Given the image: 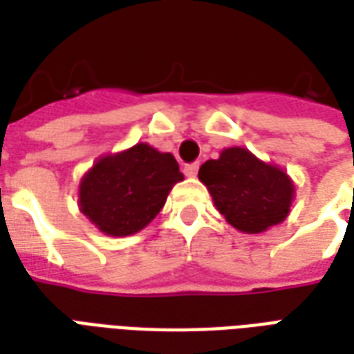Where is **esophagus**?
I'll use <instances>...</instances> for the list:
<instances>
[{"mask_svg":"<svg viewBox=\"0 0 354 354\" xmlns=\"http://www.w3.org/2000/svg\"><path fill=\"white\" fill-rule=\"evenodd\" d=\"M199 172V162H192V165H185L184 167V174L187 178H195Z\"/></svg>","mask_w":354,"mask_h":354,"instance_id":"esophagus-1","label":"esophagus"}]
</instances>
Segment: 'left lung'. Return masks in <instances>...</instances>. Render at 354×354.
<instances>
[{"instance_id":"obj_1","label":"left lung","mask_w":354,"mask_h":354,"mask_svg":"<svg viewBox=\"0 0 354 354\" xmlns=\"http://www.w3.org/2000/svg\"><path fill=\"white\" fill-rule=\"evenodd\" d=\"M218 212L235 230L263 233L290 214L296 195L292 178L277 165L258 159L246 147H225L199 169Z\"/></svg>"}]
</instances>
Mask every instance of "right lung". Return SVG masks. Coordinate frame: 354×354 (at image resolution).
Here are the masks:
<instances>
[{"label":"right lung","mask_w":354,"mask_h":354,"mask_svg":"<svg viewBox=\"0 0 354 354\" xmlns=\"http://www.w3.org/2000/svg\"><path fill=\"white\" fill-rule=\"evenodd\" d=\"M172 153L146 142L102 155L80 182V210L108 237H129L161 212L170 189L182 182Z\"/></svg>","instance_id":"right-lung-1"}]
</instances>
